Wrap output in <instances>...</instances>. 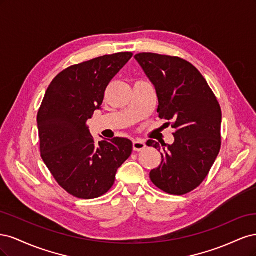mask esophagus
Wrapping results in <instances>:
<instances>
[{
  "label": "esophagus",
  "instance_id": "1",
  "mask_svg": "<svg viewBox=\"0 0 256 256\" xmlns=\"http://www.w3.org/2000/svg\"><path fill=\"white\" fill-rule=\"evenodd\" d=\"M146 147V143L144 140H140V138H136L134 141V150L136 152H141Z\"/></svg>",
  "mask_w": 256,
  "mask_h": 256
}]
</instances>
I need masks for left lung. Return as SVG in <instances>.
<instances>
[{
	"label": "left lung",
	"instance_id": "obj_1",
	"mask_svg": "<svg viewBox=\"0 0 256 256\" xmlns=\"http://www.w3.org/2000/svg\"><path fill=\"white\" fill-rule=\"evenodd\" d=\"M134 58L156 88L159 118L172 120L176 129L171 145L152 140L146 143L162 150V161L150 171V180L168 194H186L203 182L220 152V104L202 74L189 62L145 52Z\"/></svg>",
	"mask_w": 256,
	"mask_h": 256
}]
</instances>
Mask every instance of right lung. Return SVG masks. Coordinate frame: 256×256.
I'll return each mask as SVG.
<instances>
[{
  "label": "right lung",
  "mask_w": 256,
  "mask_h": 256,
  "mask_svg": "<svg viewBox=\"0 0 256 256\" xmlns=\"http://www.w3.org/2000/svg\"><path fill=\"white\" fill-rule=\"evenodd\" d=\"M132 56L120 52L64 69L38 110L42 158L60 187L78 198H96L109 191L118 168L132 152V142L125 138L95 142L86 126L102 104L106 86Z\"/></svg>",
  "instance_id": "1"
}]
</instances>
